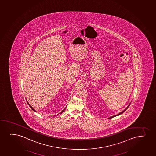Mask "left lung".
<instances>
[{
  "instance_id": "left-lung-1",
  "label": "left lung",
  "mask_w": 156,
  "mask_h": 156,
  "mask_svg": "<svg viewBox=\"0 0 156 156\" xmlns=\"http://www.w3.org/2000/svg\"><path fill=\"white\" fill-rule=\"evenodd\" d=\"M129 107H127L126 108V109L124 110H123V111H122L121 112H120V113H119V114H118L117 115H113V116H111V117H110V118H108V119H111L112 118H113V117H115V116H118V115H120L121 114H122V113H123L124 112V111H126V110L127 109V108Z\"/></svg>"
}]
</instances>
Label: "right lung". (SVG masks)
Segmentation results:
<instances>
[{"label": "right lung", "mask_w": 156, "mask_h": 156, "mask_svg": "<svg viewBox=\"0 0 156 156\" xmlns=\"http://www.w3.org/2000/svg\"><path fill=\"white\" fill-rule=\"evenodd\" d=\"M28 104H29V103H28ZM29 106H30V108H31V109H32L33 110V111H35V110H34V109H33V108L32 107H31V106H30V105H29ZM65 109L63 110V111H62V112H61V113H62L63 112V111H65Z\"/></svg>", "instance_id": "add662e5"}]
</instances>
